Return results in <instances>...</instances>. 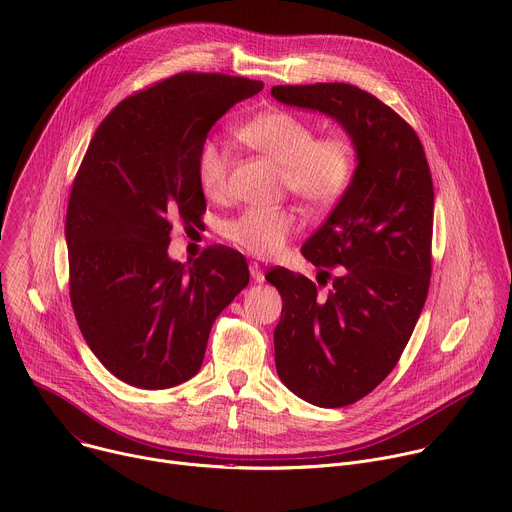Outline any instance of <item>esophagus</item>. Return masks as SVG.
<instances>
[{
	"label": "esophagus",
	"instance_id": "esophagus-1",
	"mask_svg": "<svg viewBox=\"0 0 512 512\" xmlns=\"http://www.w3.org/2000/svg\"><path fill=\"white\" fill-rule=\"evenodd\" d=\"M249 269H251V277H253V281H257V283H263V281H265V273H263V269H261V265H259V263H251V265H249Z\"/></svg>",
	"mask_w": 512,
	"mask_h": 512
}]
</instances>
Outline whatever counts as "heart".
I'll return each mask as SVG.
<instances>
[{
	"label": "heart",
	"mask_w": 512,
	"mask_h": 512,
	"mask_svg": "<svg viewBox=\"0 0 512 512\" xmlns=\"http://www.w3.org/2000/svg\"><path fill=\"white\" fill-rule=\"evenodd\" d=\"M241 141L281 166L283 186L316 208L338 202L354 176V148L342 135L316 137L310 121L289 111H267L237 129ZM231 154L216 137H206L196 154L200 188L223 194ZM300 227L294 208H247L225 223V237L255 257H275Z\"/></svg>",
	"instance_id": "1"
}]
</instances>
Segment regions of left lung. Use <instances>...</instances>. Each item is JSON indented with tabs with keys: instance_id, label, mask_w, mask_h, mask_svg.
Wrapping results in <instances>:
<instances>
[{
	"instance_id": "1",
	"label": "left lung",
	"mask_w": 512,
	"mask_h": 512,
	"mask_svg": "<svg viewBox=\"0 0 512 512\" xmlns=\"http://www.w3.org/2000/svg\"><path fill=\"white\" fill-rule=\"evenodd\" d=\"M285 105L320 111L350 135V188L302 255L340 265L326 294L285 267L265 279L283 300L273 332L281 383L318 407L369 395L395 369L423 310L431 277L433 182L413 127L375 95L346 83L279 85ZM326 285V279H324Z\"/></svg>"
}]
</instances>
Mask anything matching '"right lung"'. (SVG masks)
<instances>
[{
	"mask_svg": "<svg viewBox=\"0 0 512 512\" xmlns=\"http://www.w3.org/2000/svg\"><path fill=\"white\" fill-rule=\"evenodd\" d=\"M261 81L180 72L123 99L97 127L66 210L68 287L93 354L119 381L192 379L212 322L249 283L245 257L212 245L190 267L168 257L174 225L206 210L196 154L210 127Z\"/></svg>",
	"mask_w": 512,
	"mask_h": 512,
	"instance_id": "1",
	"label": "right lung"
}]
</instances>
